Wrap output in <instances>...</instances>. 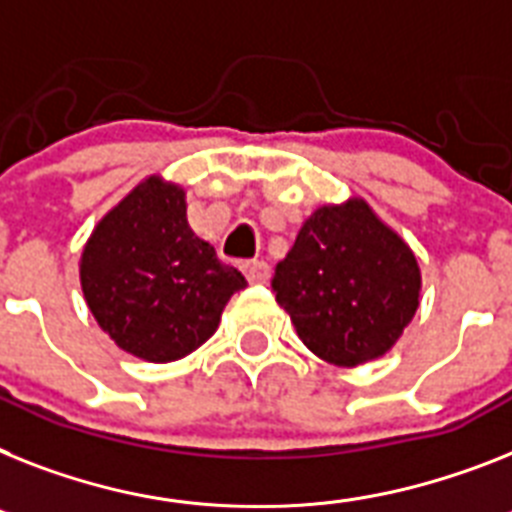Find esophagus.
Masks as SVG:
<instances>
[{
    "label": "esophagus",
    "mask_w": 512,
    "mask_h": 512,
    "mask_svg": "<svg viewBox=\"0 0 512 512\" xmlns=\"http://www.w3.org/2000/svg\"><path fill=\"white\" fill-rule=\"evenodd\" d=\"M243 274L251 285H261V282L269 280V264L266 261H248V264H243Z\"/></svg>",
    "instance_id": "34e87169"
}]
</instances>
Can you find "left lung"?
Listing matches in <instances>:
<instances>
[{"label":"left lung","instance_id":"1","mask_svg":"<svg viewBox=\"0 0 512 512\" xmlns=\"http://www.w3.org/2000/svg\"><path fill=\"white\" fill-rule=\"evenodd\" d=\"M272 290L311 353L337 366L384 356L418 308L416 256L353 198L303 222Z\"/></svg>","mask_w":512,"mask_h":512}]
</instances>
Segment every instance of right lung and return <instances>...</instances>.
Instances as JSON below:
<instances>
[{
    "instance_id": "obj_1",
    "label": "right lung",
    "mask_w": 512,
    "mask_h": 512,
    "mask_svg": "<svg viewBox=\"0 0 512 512\" xmlns=\"http://www.w3.org/2000/svg\"><path fill=\"white\" fill-rule=\"evenodd\" d=\"M80 285L122 350L167 363L201 348L248 282L190 230L183 188L149 177L99 222L83 248Z\"/></svg>"
}]
</instances>
